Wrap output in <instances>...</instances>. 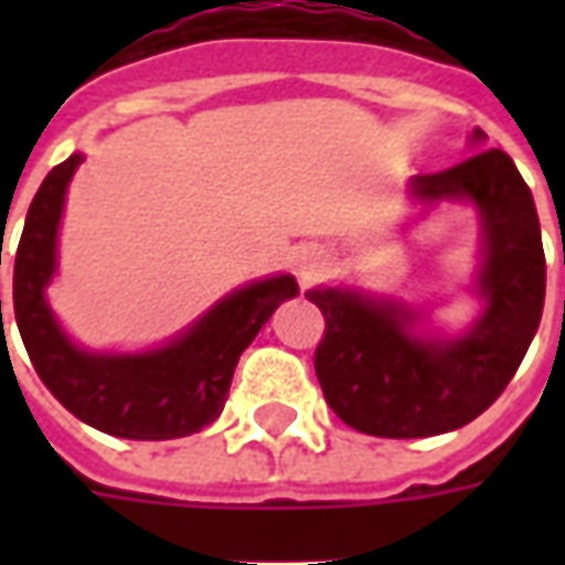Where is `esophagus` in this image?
Here are the masks:
<instances>
[{
	"label": "esophagus",
	"mask_w": 565,
	"mask_h": 565,
	"mask_svg": "<svg viewBox=\"0 0 565 565\" xmlns=\"http://www.w3.org/2000/svg\"><path fill=\"white\" fill-rule=\"evenodd\" d=\"M318 254H315V250H311V254H306V257H302V263H299V269H302V275H308V271H315V266H318Z\"/></svg>",
	"instance_id": "1"
}]
</instances>
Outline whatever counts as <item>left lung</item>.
<instances>
[{"label": "left lung", "mask_w": 565, "mask_h": 565, "mask_svg": "<svg viewBox=\"0 0 565 565\" xmlns=\"http://www.w3.org/2000/svg\"><path fill=\"white\" fill-rule=\"evenodd\" d=\"M487 136L475 129L472 141ZM420 202L466 199L481 214L484 315L460 339H420L417 315L348 287L308 299L327 330L315 351L323 396L366 436L426 438L460 429L497 403L521 366L545 308V250L530 186L505 150L487 148L445 172L415 174Z\"/></svg>", "instance_id": "left-lung-1"}]
</instances>
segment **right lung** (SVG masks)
<instances>
[{"mask_svg": "<svg viewBox=\"0 0 565 565\" xmlns=\"http://www.w3.org/2000/svg\"><path fill=\"white\" fill-rule=\"evenodd\" d=\"M81 160V153H72L54 166L26 211L14 257V318L26 354L44 387L78 420L108 436L160 441L199 433L221 417L242 351L299 287L290 275L247 284L202 315L184 335L148 354L81 351L60 330L44 299V287L56 271V230L66 186Z\"/></svg>", "mask_w": 565, "mask_h": 565, "instance_id": "1", "label": "right lung"}]
</instances>
